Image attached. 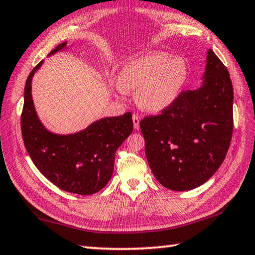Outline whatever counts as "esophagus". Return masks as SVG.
Wrapping results in <instances>:
<instances>
[{"label": "esophagus", "mask_w": 255, "mask_h": 255, "mask_svg": "<svg viewBox=\"0 0 255 255\" xmlns=\"http://www.w3.org/2000/svg\"><path fill=\"white\" fill-rule=\"evenodd\" d=\"M139 117H138V115H132V124H133V128H135V130H138L139 129Z\"/></svg>", "instance_id": "34e87169"}]
</instances>
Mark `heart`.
Masks as SVG:
<instances>
[{
    "label": "heart",
    "mask_w": 255,
    "mask_h": 255,
    "mask_svg": "<svg viewBox=\"0 0 255 255\" xmlns=\"http://www.w3.org/2000/svg\"><path fill=\"white\" fill-rule=\"evenodd\" d=\"M188 76L185 60L167 59L163 53L136 55L125 64L116 89L122 94L135 92L137 106L148 112H161L174 103Z\"/></svg>",
    "instance_id": "obj_1"
}]
</instances>
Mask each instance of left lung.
I'll return each instance as SVG.
<instances>
[{
  "label": "left lung",
  "mask_w": 255,
  "mask_h": 255,
  "mask_svg": "<svg viewBox=\"0 0 255 255\" xmlns=\"http://www.w3.org/2000/svg\"><path fill=\"white\" fill-rule=\"evenodd\" d=\"M230 73L211 49L201 84L180 94L162 115L140 122L148 165L163 187L187 191L219 169L233 132Z\"/></svg>",
  "instance_id": "8db88e82"
}]
</instances>
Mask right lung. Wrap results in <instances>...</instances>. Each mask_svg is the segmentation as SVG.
<instances>
[{"mask_svg": "<svg viewBox=\"0 0 255 255\" xmlns=\"http://www.w3.org/2000/svg\"><path fill=\"white\" fill-rule=\"evenodd\" d=\"M62 42L48 54L66 50ZM44 60L30 73L24 86L21 130L24 146L34 165L56 187L64 191L90 196L109 182L115 153L132 131L130 112L119 117H105L73 133H56L38 117L31 94L32 77Z\"/></svg>", "mask_w": 255, "mask_h": 255, "instance_id": "add662e5", "label": "right lung"}]
</instances>
